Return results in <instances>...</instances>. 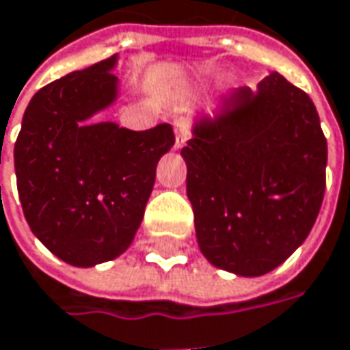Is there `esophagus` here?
<instances>
[{
	"label": "esophagus",
	"instance_id": "obj_1",
	"mask_svg": "<svg viewBox=\"0 0 350 350\" xmlns=\"http://www.w3.org/2000/svg\"><path fill=\"white\" fill-rule=\"evenodd\" d=\"M173 130H175V148H183L191 135V126L185 118H175L173 122Z\"/></svg>",
	"mask_w": 350,
	"mask_h": 350
}]
</instances>
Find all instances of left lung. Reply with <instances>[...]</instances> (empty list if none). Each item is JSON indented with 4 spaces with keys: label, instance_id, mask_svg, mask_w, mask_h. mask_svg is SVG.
Masks as SVG:
<instances>
[{
    "label": "left lung",
    "instance_id": "left-lung-1",
    "mask_svg": "<svg viewBox=\"0 0 350 350\" xmlns=\"http://www.w3.org/2000/svg\"><path fill=\"white\" fill-rule=\"evenodd\" d=\"M181 149L204 258L238 275L284 264L311 232L325 195L327 139L313 100L280 72L224 100Z\"/></svg>",
    "mask_w": 350,
    "mask_h": 350
}]
</instances>
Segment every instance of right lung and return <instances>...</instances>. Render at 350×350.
<instances>
[{"mask_svg":"<svg viewBox=\"0 0 350 350\" xmlns=\"http://www.w3.org/2000/svg\"><path fill=\"white\" fill-rule=\"evenodd\" d=\"M116 55L43 86L23 114L13 157L27 222L72 266L126 252L144 219L159 157L175 144L169 124L146 131L86 124L116 98Z\"/></svg>","mask_w":350,"mask_h":350,"instance_id":"right-lung-1","label":"right lung"}]
</instances>
